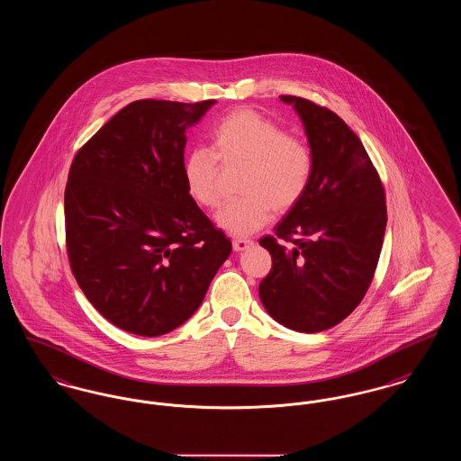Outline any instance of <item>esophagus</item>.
Returning a JSON list of instances; mask_svg holds the SVG:
<instances>
[{
	"label": "esophagus",
	"instance_id": "esophagus-1",
	"mask_svg": "<svg viewBox=\"0 0 461 461\" xmlns=\"http://www.w3.org/2000/svg\"><path fill=\"white\" fill-rule=\"evenodd\" d=\"M254 245V241L247 240V239H233V250L235 252H243V250H247L249 247H252Z\"/></svg>",
	"mask_w": 461,
	"mask_h": 461
}]
</instances>
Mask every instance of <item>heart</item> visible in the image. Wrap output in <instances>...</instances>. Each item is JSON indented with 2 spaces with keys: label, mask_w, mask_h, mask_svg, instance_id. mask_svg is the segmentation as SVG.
Returning <instances> with one entry per match:
<instances>
[{
  "label": "heart",
  "mask_w": 461,
  "mask_h": 461,
  "mask_svg": "<svg viewBox=\"0 0 461 461\" xmlns=\"http://www.w3.org/2000/svg\"><path fill=\"white\" fill-rule=\"evenodd\" d=\"M212 150L195 147L183 162L190 195L200 205L214 209L221 203L220 163L245 164L241 175L243 197L228 202L216 214L221 230L245 237L271 220L273 207L288 211L306 194L312 175V155L297 138L286 136L271 119L254 110H235L212 130Z\"/></svg>",
  "instance_id": "1"
}]
</instances>
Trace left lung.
I'll return each mask as SVG.
<instances>
[{
  "label": "left lung",
  "instance_id": "8db88e82",
  "mask_svg": "<svg viewBox=\"0 0 461 461\" xmlns=\"http://www.w3.org/2000/svg\"><path fill=\"white\" fill-rule=\"evenodd\" d=\"M299 115L312 155L306 194L259 240L271 271L259 285L267 314L286 329L316 333L348 318L365 297L387 224L385 194L361 140L331 110L280 96Z\"/></svg>",
  "mask_w": 461,
  "mask_h": 461
}]
</instances>
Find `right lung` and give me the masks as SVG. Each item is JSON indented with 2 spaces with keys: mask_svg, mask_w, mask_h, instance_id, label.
<instances>
[{
  "mask_svg": "<svg viewBox=\"0 0 461 461\" xmlns=\"http://www.w3.org/2000/svg\"><path fill=\"white\" fill-rule=\"evenodd\" d=\"M214 104L132 102L70 166V267L93 307L124 331L158 337L183 325L231 254L183 175L186 130Z\"/></svg>",
  "mask_w": 461,
  "mask_h": 461,
  "instance_id": "obj_1",
  "label": "right lung"
}]
</instances>
